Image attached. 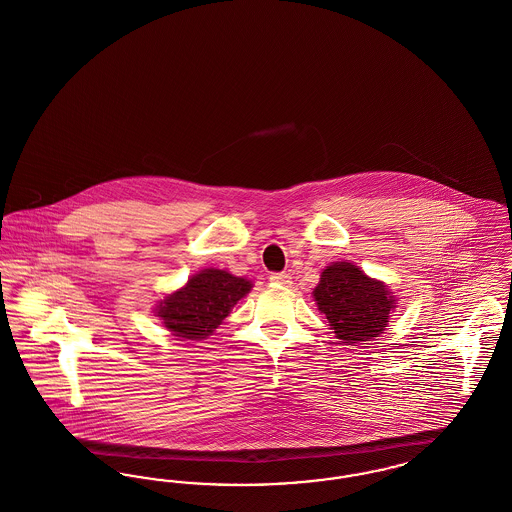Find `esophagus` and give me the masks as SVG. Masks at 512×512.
<instances>
[{
	"instance_id": "obj_1",
	"label": "esophagus",
	"mask_w": 512,
	"mask_h": 512,
	"mask_svg": "<svg viewBox=\"0 0 512 512\" xmlns=\"http://www.w3.org/2000/svg\"><path fill=\"white\" fill-rule=\"evenodd\" d=\"M270 282H272L274 286L288 288V286H292V276L286 274V272H274V274H270Z\"/></svg>"
}]
</instances>
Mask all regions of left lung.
Masks as SVG:
<instances>
[{
  "instance_id": "8db88e82",
  "label": "left lung",
  "mask_w": 512,
  "mask_h": 512,
  "mask_svg": "<svg viewBox=\"0 0 512 512\" xmlns=\"http://www.w3.org/2000/svg\"><path fill=\"white\" fill-rule=\"evenodd\" d=\"M313 301L345 345L372 341L384 334L397 309V297L390 286L370 278L349 261L332 263L320 272Z\"/></svg>"
}]
</instances>
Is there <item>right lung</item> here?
<instances>
[{"mask_svg": "<svg viewBox=\"0 0 512 512\" xmlns=\"http://www.w3.org/2000/svg\"><path fill=\"white\" fill-rule=\"evenodd\" d=\"M251 288V280L228 270L203 268L190 276L182 288L159 299L153 313L178 340H205Z\"/></svg>", "mask_w": 512, "mask_h": 512, "instance_id": "right-lung-1", "label": "right lung"}]
</instances>
